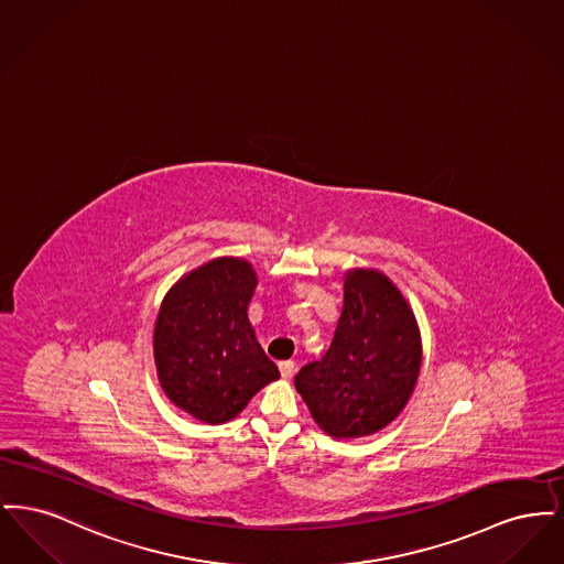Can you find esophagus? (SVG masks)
<instances>
[{
	"label": "esophagus",
	"mask_w": 564,
	"mask_h": 564,
	"mask_svg": "<svg viewBox=\"0 0 564 564\" xmlns=\"http://www.w3.org/2000/svg\"><path fill=\"white\" fill-rule=\"evenodd\" d=\"M279 372H281V376H283L285 380H290L295 372L294 361H281V364H279Z\"/></svg>",
	"instance_id": "esophagus-1"
}]
</instances>
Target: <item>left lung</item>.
<instances>
[{
	"instance_id": "8db88e82",
	"label": "left lung",
	"mask_w": 564,
	"mask_h": 564,
	"mask_svg": "<svg viewBox=\"0 0 564 564\" xmlns=\"http://www.w3.org/2000/svg\"><path fill=\"white\" fill-rule=\"evenodd\" d=\"M419 370L421 336L408 302L384 274L352 270L329 349L294 382L323 431L361 437L402 412Z\"/></svg>"
}]
</instances>
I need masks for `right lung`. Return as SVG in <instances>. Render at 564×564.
Segmentation results:
<instances>
[{
	"label": "right lung",
	"mask_w": 564,
	"mask_h": 564,
	"mask_svg": "<svg viewBox=\"0 0 564 564\" xmlns=\"http://www.w3.org/2000/svg\"><path fill=\"white\" fill-rule=\"evenodd\" d=\"M253 290L249 262L219 258L189 272L162 300L154 329L162 389L203 423L235 419L279 378L247 319Z\"/></svg>",
	"instance_id": "add662e5"
}]
</instances>
